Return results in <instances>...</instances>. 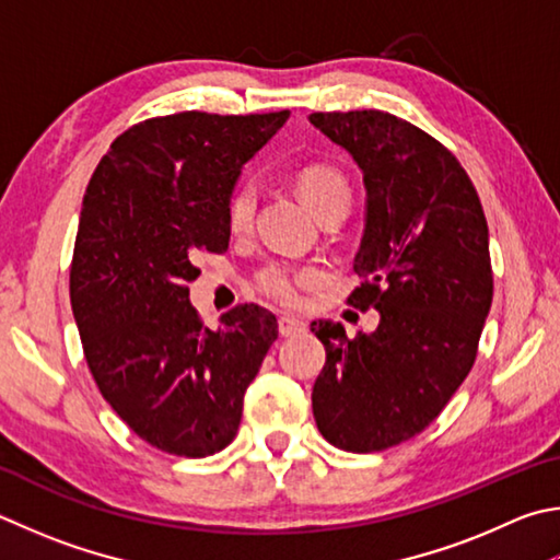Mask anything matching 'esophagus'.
<instances>
[{
  "label": "esophagus",
  "mask_w": 560,
  "mask_h": 560,
  "mask_svg": "<svg viewBox=\"0 0 560 560\" xmlns=\"http://www.w3.org/2000/svg\"><path fill=\"white\" fill-rule=\"evenodd\" d=\"M279 332L281 338H293V335H301L306 332V323L293 318V315H281L279 318Z\"/></svg>",
  "instance_id": "esophagus-1"
}]
</instances>
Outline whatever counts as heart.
<instances>
[{"mask_svg": "<svg viewBox=\"0 0 560 560\" xmlns=\"http://www.w3.org/2000/svg\"><path fill=\"white\" fill-rule=\"evenodd\" d=\"M296 190L303 202L323 215L325 210L335 206H350V183L345 180L338 168L325 164H311L296 174ZM257 210V186L252 180L240 183L228 202V225L232 232H245ZM315 273L308 269H287V267H269L257 277V287L269 299L293 306L299 301V289L313 283Z\"/></svg>", "mask_w": 560, "mask_h": 560, "instance_id": "1", "label": "heart"}]
</instances>
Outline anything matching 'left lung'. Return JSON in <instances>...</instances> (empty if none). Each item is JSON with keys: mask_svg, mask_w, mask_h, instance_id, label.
<instances>
[{"mask_svg": "<svg viewBox=\"0 0 560 560\" xmlns=\"http://www.w3.org/2000/svg\"><path fill=\"white\" fill-rule=\"evenodd\" d=\"M308 119L362 171L364 283L350 303L380 311L377 330L352 340L311 323L325 345L313 416L335 448L384 451L433 423L472 370L492 306L490 232L465 168L419 127L380 109Z\"/></svg>", "mask_w": 560, "mask_h": 560, "instance_id": "obj_1", "label": "left lung"}]
</instances>
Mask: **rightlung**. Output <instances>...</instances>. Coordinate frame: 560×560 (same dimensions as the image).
Returning a JSON list of instances; mask_svg holds the SVG:
<instances>
[{"label": "right lung", "instance_id": "obj_1", "mask_svg": "<svg viewBox=\"0 0 560 560\" xmlns=\"http://www.w3.org/2000/svg\"><path fill=\"white\" fill-rule=\"evenodd\" d=\"M291 112H178L119 135L88 183L70 303L100 394L154 448L206 457L237 435L277 318L245 303L210 330L190 306L198 252L230 245L242 166Z\"/></svg>", "mask_w": 560, "mask_h": 560}]
</instances>
